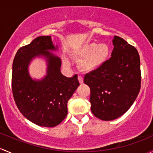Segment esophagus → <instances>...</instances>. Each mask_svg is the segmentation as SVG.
Returning a JSON list of instances; mask_svg holds the SVG:
<instances>
[{"label": "esophagus", "mask_w": 153, "mask_h": 153, "mask_svg": "<svg viewBox=\"0 0 153 153\" xmlns=\"http://www.w3.org/2000/svg\"><path fill=\"white\" fill-rule=\"evenodd\" d=\"M78 81H79V83H83V77L82 76H78Z\"/></svg>", "instance_id": "esophagus-1"}]
</instances>
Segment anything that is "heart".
I'll return each instance as SVG.
<instances>
[{
  "instance_id": "b5f03b06",
  "label": "heart",
  "mask_w": 153,
  "mask_h": 153,
  "mask_svg": "<svg viewBox=\"0 0 153 153\" xmlns=\"http://www.w3.org/2000/svg\"><path fill=\"white\" fill-rule=\"evenodd\" d=\"M110 54V47L107 43L97 44L95 42L84 43L75 52V57L80 59L78 66L82 71L91 73L97 70L105 65ZM69 65L68 59L64 60Z\"/></svg>"
}]
</instances>
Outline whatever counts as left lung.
<instances>
[{
  "label": "left lung",
  "instance_id": "left-lung-1",
  "mask_svg": "<svg viewBox=\"0 0 153 153\" xmlns=\"http://www.w3.org/2000/svg\"><path fill=\"white\" fill-rule=\"evenodd\" d=\"M112 44L111 58L84 77L91 90V110L102 120H115L123 115L133 105L141 87L137 50L118 36L114 37Z\"/></svg>",
  "mask_w": 153,
  "mask_h": 153
}]
</instances>
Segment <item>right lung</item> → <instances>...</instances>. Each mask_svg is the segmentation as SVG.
I'll use <instances>...</instances> for the list:
<instances>
[{"mask_svg": "<svg viewBox=\"0 0 153 153\" xmlns=\"http://www.w3.org/2000/svg\"><path fill=\"white\" fill-rule=\"evenodd\" d=\"M58 46L51 36H40L16 52L12 65V91L21 113L32 123L43 127H53L68 114V102L80 85L78 75L67 78L61 73V59L51 51ZM44 58L47 75L33 79L29 65L35 58Z\"/></svg>", "mask_w": 153, "mask_h": 153, "instance_id": "1", "label": "right lung"}]
</instances>
